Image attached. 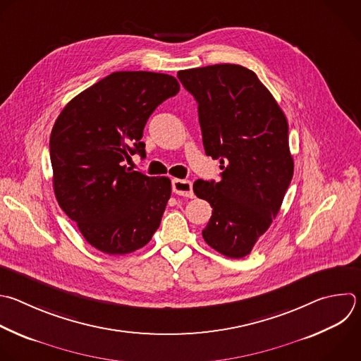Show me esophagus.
Here are the masks:
<instances>
[{
  "mask_svg": "<svg viewBox=\"0 0 361 361\" xmlns=\"http://www.w3.org/2000/svg\"><path fill=\"white\" fill-rule=\"evenodd\" d=\"M173 191L178 195L183 197H192V183L188 180H180V178H174L173 180Z\"/></svg>",
  "mask_w": 361,
  "mask_h": 361,
  "instance_id": "obj_1",
  "label": "esophagus"
}]
</instances>
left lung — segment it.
<instances>
[{"instance_id":"8db88e82","label":"left lung","mask_w":361,"mask_h":361,"mask_svg":"<svg viewBox=\"0 0 361 361\" xmlns=\"http://www.w3.org/2000/svg\"><path fill=\"white\" fill-rule=\"evenodd\" d=\"M198 103L205 154L221 163V181L197 180L212 207L204 241L228 258L250 255L278 215L293 177L288 120L257 73L232 63L180 71Z\"/></svg>"}]
</instances>
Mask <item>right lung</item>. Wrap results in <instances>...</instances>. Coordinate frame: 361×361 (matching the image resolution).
Segmentation results:
<instances>
[{
  "instance_id": "add662e5",
  "label": "right lung",
  "mask_w": 361,
  "mask_h": 361,
  "mask_svg": "<svg viewBox=\"0 0 361 361\" xmlns=\"http://www.w3.org/2000/svg\"><path fill=\"white\" fill-rule=\"evenodd\" d=\"M178 90L177 79L166 73L113 72L75 96L52 128L58 204L104 254L143 248L161 222L170 178L133 171L125 161L136 153L146 157L142 137L147 120Z\"/></svg>"
}]
</instances>
